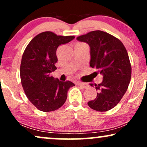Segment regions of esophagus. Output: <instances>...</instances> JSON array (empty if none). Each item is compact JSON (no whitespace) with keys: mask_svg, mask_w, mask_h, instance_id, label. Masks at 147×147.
I'll use <instances>...</instances> for the list:
<instances>
[{"mask_svg":"<svg viewBox=\"0 0 147 147\" xmlns=\"http://www.w3.org/2000/svg\"><path fill=\"white\" fill-rule=\"evenodd\" d=\"M78 85H79L80 87H83V88H88L89 87V84L87 83H78Z\"/></svg>","mask_w":147,"mask_h":147,"instance_id":"34e87169","label":"esophagus"}]
</instances>
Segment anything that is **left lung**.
Segmentation results:
<instances>
[{
    "label": "left lung",
    "mask_w": 147,
    "mask_h": 147,
    "mask_svg": "<svg viewBox=\"0 0 147 147\" xmlns=\"http://www.w3.org/2000/svg\"><path fill=\"white\" fill-rule=\"evenodd\" d=\"M77 39L90 45V66L103 76L102 82L95 84L97 96L87 105L100 112L111 110L123 98L131 79V66L127 50L119 39L101 30L92 31Z\"/></svg>",
    "instance_id": "left-lung-1"
}]
</instances>
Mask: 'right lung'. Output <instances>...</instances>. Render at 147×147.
Instances as JSON below:
<instances>
[{
    "instance_id": "obj_1",
    "label": "right lung",
    "mask_w": 147,
    "mask_h": 147,
    "mask_svg": "<svg viewBox=\"0 0 147 147\" xmlns=\"http://www.w3.org/2000/svg\"><path fill=\"white\" fill-rule=\"evenodd\" d=\"M75 38L47 31L37 34L24 50L20 65V78L28 99L36 109L50 112L60 109L67 98L71 81H60L51 77L57 69V47Z\"/></svg>"
}]
</instances>
